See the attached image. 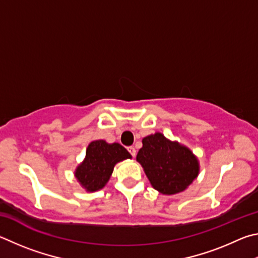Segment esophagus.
Segmentation results:
<instances>
[{
	"mask_svg": "<svg viewBox=\"0 0 258 258\" xmlns=\"http://www.w3.org/2000/svg\"><path fill=\"white\" fill-rule=\"evenodd\" d=\"M128 152L130 153V155H132L133 157L136 156V148H135L134 146H130V147H128Z\"/></svg>",
	"mask_w": 258,
	"mask_h": 258,
	"instance_id": "esophagus-1",
	"label": "esophagus"
}]
</instances>
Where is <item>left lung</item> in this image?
Wrapping results in <instances>:
<instances>
[{
	"label": "left lung",
	"mask_w": 258,
	"mask_h": 258,
	"mask_svg": "<svg viewBox=\"0 0 258 258\" xmlns=\"http://www.w3.org/2000/svg\"><path fill=\"white\" fill-rule=\"evenodd\" d=\"M152 186L164 195L183 191L197 178L198 161L187 147L156 133L143 139L137 154Z\"/></svg>",
	"instance_id": "1"
}]
</instances>
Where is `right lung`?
Here are the masks:
<instances>
[{"instance_id":"add662e5","label":"right lung","mask_w":258,"mask_h":258,"mask_svg":"<svg viewBox=\"0 0 258 258\" xmlns=\"http://www.w3.org/2000/svg\"><path fill=\"white\" fill-rule=\"evenodd\" d=\"M125 159H132V155L120 144L92 142L85 161L76 170V178L88 191H96L105 186L117 162Z\"/></svg>"}]
</instances>
